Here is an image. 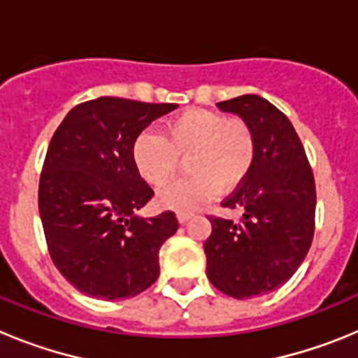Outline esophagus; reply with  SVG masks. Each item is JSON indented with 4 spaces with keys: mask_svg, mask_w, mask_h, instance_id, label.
<instances>
[{
    "mask_svg": "<svg viewBox=\"0 0 358 358\" xmlns=\"http://www.w3.org/2000/svg\"><path fill=\"white\" fill-rule=\"evenodd\" d=\"M192 218V213H185V211H179L177 213V222L179 224H186Z\"/></svg>",
    "mask_w": 358,
    "mask_h": 358,
    "instance_id": "esophagus-1",
    "label": "esophagus"
}]
</instances>
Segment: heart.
<instances>
[{
    "label": "heart",
    "instance_id": "heart-1",
    "mask_svg": "<svg viewBox=\"0 0 358 358\" xmlns=\"http://www.w3.org/2000/svg\"><path fill=\"white\" fill-rule=\"evenodd\" d=\"M186 161L189 176L164 186L157 204L176 211H192L224 192L238 188L251 172L256 141L243 120H227L208 109H188L164 125V134L140 132L132 143V163L152 186H163Z\"/></svg>",
    "mask_w": 358,
    "mask_h": 358
}]
</instances>
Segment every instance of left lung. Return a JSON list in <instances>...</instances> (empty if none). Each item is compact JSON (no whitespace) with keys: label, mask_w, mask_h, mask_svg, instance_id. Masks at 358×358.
<instances>
[{"label":"left lung","mask_w":358,"mask_h":358,"mask_svg":"<svg viewBox=\"0 0 358 358\" xmlns=\"http://www.w3.org/2000/svg\"><path fill=\"white\" fill-rule=\"evenodd\" d=\"M217 107L251 127L256 157L248 179L222 202L240 222L210 217L208 280L235 299L262 296L290 280L314 238L315 182L296 129L278 107L242 94Z\"/></svg>","instance_id":"obj_1"}]
</instances>
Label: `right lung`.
Segmentation results:
<instances>
[{"label":"right lung","instance_id":"obj_1","mask_svg":"<svg viewBox=\"0 0 358 358\" xmlns=\"http://www.w3.org/2000/svg\"><path fill=\"white\" fill-rule=\"evenodd\" d=\"M177 103L100 96L69 110L50 141L39 213L55 267L82 294L123 299L159 276V249L177 231L172 211L138 217L154 192L132 143Z\"/></svg>","mask_w":358,"mask_h":358}]
</instances>
